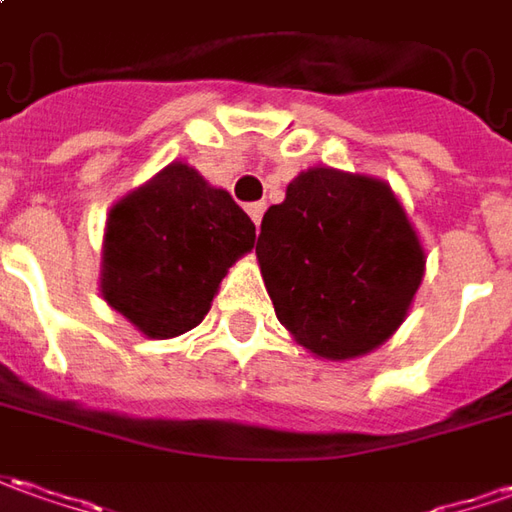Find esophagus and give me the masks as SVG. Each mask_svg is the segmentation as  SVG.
<instances>
[{
    "instance_id": "34e87169",
    "label": "esophagus",
    "mask_w": 512,
    "mask_h": 512,
    "mask_svg": "<svg viewBox=\"0 0 512 512\" xmlns=\"http://www.w3.org/2000/svg\"><path fill=\"white\" fill-rule=\"evenodd\" d=\"M246 212H249V218L255 221V227H260V218H263V212H266V204H263V201H252V204H246Z\"/></svg>"
}]
</instances>
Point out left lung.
I'll list each match as a JSON object with an SVG mask.
<instances>
[{
	"mask_svg": "<svg viewBox=\"0 0 512 512\" xmlns=\"http://www.w3.org/2000/svg\"><path fill=\"white\" fill-rule=\"evenodd\" d=\"M257 263L280 325L330 361L364 356L401 328L426 255L387 182L311 168L263 215Z\"/></svg>",
	"mask_w": 512,
	"mask_h": 512,
	"instance_id": "left-lung-1",
	"label": "left lung"
}]
</instances>
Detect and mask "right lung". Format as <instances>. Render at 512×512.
<instances>
[{
	"label": "right lung",
	"mask_w": 512,
	"mask_h": 512,
	"mask_svg": "<svg viewBox=\"0 0 512 512\" xmlns=\"http://www.w3.org/2000/svg\"><path fill=\"white\" fill-rule=\"evenodd\" d=\"M255 246V224L227 190L184 162L159 170L109 212L100 294L151 339L207 316L229 266Z\"/></svg>",
	"instance_id": "right-lung-1"
}]
</instances>
